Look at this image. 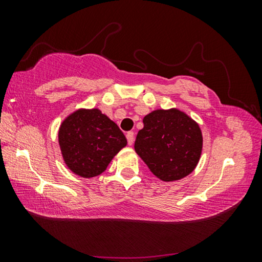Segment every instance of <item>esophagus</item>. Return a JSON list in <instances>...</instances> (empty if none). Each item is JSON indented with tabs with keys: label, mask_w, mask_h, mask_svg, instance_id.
<instances>
[{
	"label": "esophagus",
	"mask_w": 262,
	"mask_h": 262,
	"mask_svg": "<svg viewBox=\"0 0 262 262\" xmlns=\"http://www.w3.org/2000/svg\"><path fill=\"white\" fill-rule=\"evenodd\" d=\"M126 139H127L128 145L134 144V141H135V134H134V132H132V131L127 132V134H126Z\"/></svg>",
	"instance_id": "1"
}]
</instances>
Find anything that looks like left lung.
<instances>
[{
    "label": "left lung",
    "mask_w": 262,
    "mask_h": 262,
    "mask_svg": "<svg viewBox=\"0 0 262 262\" xmlns=\"http://www.w3.org/2000/svg\"><path fill=\"white\" fill-rule=\"evenodd\" d=\"M135 150L151 173L169 182L195 169L203 150L199 124L179 108L155 110L143 118Z\"/></svg>",
    "instance_id": "1"
}]
</instances>
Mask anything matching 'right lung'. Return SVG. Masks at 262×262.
<instances>
[{
	"instance_id": "obj_1",
	"label": "right lung",
	"mask_w": 262,
	"mask_h": 262,
	"mask_svg": "<svg viewBox=\"0 0 262 262\" xmlns=\"http://www.w3.org/2000/svg\"><path fill=\"white\" fill-rule=\"evenodd\" d=\"M58 143L66 166L81 178H94L127 144L118 125L99 108H77L64 118Z\"/></svg>"
}]
</instances>
